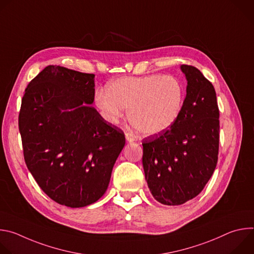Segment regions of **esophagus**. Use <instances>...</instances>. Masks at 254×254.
<instances>
[{"label": "esophagus", "instance_id": "1", "mask_svg": "<svg viewBox=\"0 0 254 254\" xmlns=\"http://www.w3.org/2000/svg\"><path fill=\"white\" fill-rule=\"evenodd\" d=\"M126 138H127V140L128 141V142H132V141H134V135L132 134V133H130V132H127L126 133Z\"/></svg>", "mask_w": 254, "mask_h": 254}]
</instances>
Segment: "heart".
Instances as JSON below:
<instances>
[{
  "instance_id": "heart-1",
  "label": "heart",
  "mask_w": 254,
  "mask_h": 254,
  "mask_svg": "<svg viewBox=\"0 0 254 254\" xmlns=\"http://www.w3.org/2000/svg\"><path fill=\"white\" fill-rule=\"evenodd\" d=\"M186 90L178 78L163 74L123 77L111 81L95 94L102 118L117 124L127 111L131 126L146 135L163 133L173 127L183 112Z\"/></svg>"
}]
</instances>
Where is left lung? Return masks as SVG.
I'll return each mask as SVG.
<instances>
[{"label": "left lung", "instance_id": "8db88e82", "mask_svg": "<svg viewBox=\"0 0 254 254\" xmlns=\"http://www.w3.org/2000/svg\"><path fill=\"white\" fill-rule=\"evenodd\" d=\"M187 79L183 112L169 130L142 139V166L154 198L181 205L196 197L218 161L219 108L212 83L191 65H181Z\"/></svg>", "mask_w": 254, "mask_h": 254}]
</instances>
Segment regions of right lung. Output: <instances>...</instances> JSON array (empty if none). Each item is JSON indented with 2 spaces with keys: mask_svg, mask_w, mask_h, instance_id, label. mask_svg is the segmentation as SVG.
<instances>
[{
  "mask_svg": "<svg viewBox=\"0 0 254 254\" xmlns=\"http://www.w3.org/2000/svg\"><path fill=\"white\" fill-rule=\"evenodd\" d=\"M94 74L49 65L28 84L19 114L25 163L43 192L79 208L106 191L124 131L92 107Z\"/></svg>",
  "mask_w": 254,
  "mask_h": 254,
  "instance_id": "add662e5",
  "label": "right lung"
}]
</instances>
